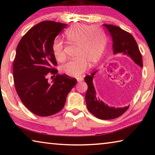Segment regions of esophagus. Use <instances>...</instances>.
I'll return each instance as SVG.
<instances>
[{"label":"esophagus","instance_id":"34e87169","mask_svg":"<svg viewBox=\"0 0 155 155\" xmlns=\"http://www.w3.org/2000/svg\"><path fill=\"white\" fill-rule=\"evenodd\" d=\"M77 79L78 82L80 83V82H82V81H83V77H79V78H77Z\"/></svg>","mask_w":155,"mask_h":155}]
</instances>
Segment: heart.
<instances>
[{
  "instance_id": "obj_1",
  "label": "heart",
  "mask_w": 155,
  "mask_h": 155,
  "mask_svg": "<svg viewBox=\"0 0 155 155\" xmlns=\"http://www.w3.org/2000/svg\"><path fill=\"white\" fill-rule=\"evenodd\" d=\"M68 43L77 46V59L63 65L61 71L72 77L82 75L87 69L88 64L93 65L101 59L107 45V37L103 31L97 27L77 25L65 31ZM52 53L58 61L65 60L64 43L59 38L54 39L52 45Z\"/></svg>"
}]
</instances>
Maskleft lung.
Returning a JSON list of instances; mask_svg holds the SVG:
<instances>
[{"label":"left lung","instance_id":"1","mask_svg":"<svg viewBox=\"0 0 155 155\" xmlns=\"http://www.w3.org/2000/svg\"><path fill=\"white\" fill-rule=\"evenodd\" d=\"M103 25L107 28L112 37L114 54L123 53L127 54L135 61V64L143 67L142 57L133 36L117 26L107 24ZM96 72H94L91 75H87L85 77V81L88 86L85 94V101L89 111L97 118L101 120H112L120 117L127 111L129 106L122 108L110 107L96 98V93L92 82L93 77Z\"/></svg>","mask_w":155,"mask_h":155}]
</instances>
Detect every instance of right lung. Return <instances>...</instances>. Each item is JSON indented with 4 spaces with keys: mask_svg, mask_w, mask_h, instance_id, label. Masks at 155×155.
<instances>
[{
    "mask_svg": "<svg viewBox=\"0 0 155 155\" xmlns=\"http://www.w3.org/2000/svg\"><path fill=\"white\" fill-rule=\"evenodd\" d=\"M66 24L47 20L38 23L22 37L13 64L15 90L25 106L39 116H50L64 108L76 78L59 74L52 45ZM56 77L51 84L48 75Z\"/></svg>",
    "mask_w": 155,
    "mask_h": 155,
    "instance_id": "add662e5",
    "label": "right lung"
}]
</instances>
